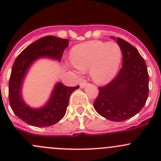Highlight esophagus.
<instances>
[{
    "mask_svg": "<svg viewBox=\"0 0 161 161\" xmlns=\"http://www.w3.org/2000/svg\"><path fill=\"white\" fill-rule=\"evenodd\" d=\"M86 85H87L86 82H81V83L79 84V86H80V88H85L86 86Z\"/></svg>",
    "mask_w": 161,
    "mask_h": 161,
    "instance_id": "1",
    "label": "esophagus"
}]
</instances>
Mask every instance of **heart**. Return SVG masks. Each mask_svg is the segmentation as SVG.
I'll use <instances>...</instances> for the list:
<instances>
[{
    "label": "heart",
    "mask_w": 161,
    "mask_h": 161,
    "mask_svg": "<svg viewBox=\"0 0 161 161\" xmlns=\"http://www.w3.org/2000/svg\"><path fill=\"white\" fill-rule=\"evenodd\" d=\"M70 58L78 72L89 69L94 82L106 84L118 72L122 51L115 42L92 40L73 47Z\"/></svg>",
    "instance_id": "1"
}]
</instances>
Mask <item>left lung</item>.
Returning <instances> with one entry per match:
<instances>
[{
    "label": "left lung",
    "mask_w": 161,
    "mask_h": 161,
    "mask_svg": "<svg viewBox=\"0 0 161 161\" xmlns=\"http://www.w3.org/2000/svg\"><path fill=\"white\" fill-rule=\"evenodd\" d=\"M111 38L116 39L122 51V67L114 79L99 88L93 107L106 119L121 121L137 114L145 105L149 75L145 61L136 47L121 38Z\"/></svg>",
    "instance_id": "obj_1"
}]
</instances>
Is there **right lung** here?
Masks as SVG:
<instances>
[{"label":"right lung","instance_id":"add662e5","mask_svg":"<svg viewBox=\"0 0 161 161\" xmlns=\"http://www.w3.org/2000/svg\"><path fill=\"white\" fill-rule=\"evenodd\" d=\"M69 42L68 39L53 36H43L25 48L14 61L9 80L10 106L16 116L30 125L47 127L58 122L65 114L70 95L79 88V86L69 87L57 82L47 101L40 108H32L22 97L24 81L32 64L43 58L61 61Z\"/></svg>","mask_w":161,"mask_h":161}]
</instances>
